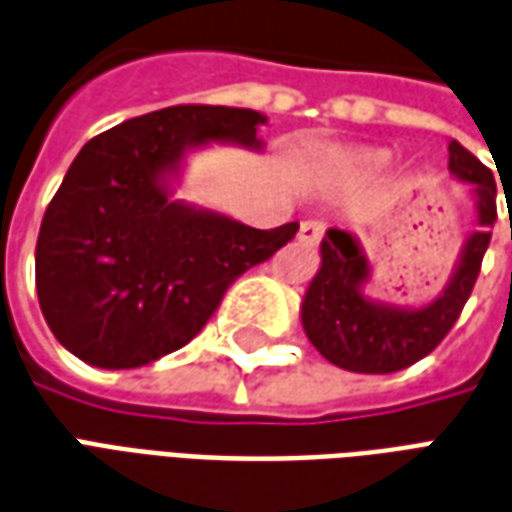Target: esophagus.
Masks as SVG:
<instances>
[{
	"label": "esophagus",
	"mask_w": 512,
	"mask_h": 512,
	"mask_svg": "<svg viewBox=\"0 0 512 512\" xmlns=\"http://www.w3.org/2000/svg\"><path fill=\"white\" fill-rule=\"evenodd\" d=\"M323 233H326V224L318 222V219H310V222H301L299 241L301 244H318Z\"/></svg>",
	"instance_id": "1"
}]
</instances>
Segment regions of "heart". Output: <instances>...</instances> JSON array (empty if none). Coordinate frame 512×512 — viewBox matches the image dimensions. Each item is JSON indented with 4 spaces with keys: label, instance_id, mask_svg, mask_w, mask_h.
Wrapping results in <instances>:
<instances>
[{
    "label": "heart",
    "instance_id": "b5f03b06",
    "mask_svg": "<svg viewBox=\"0 0 512 512\" xmlns=\"http://www.w3.org/2000/svg\"><path fill=\"white\" fill-rule=\"evenodd\" d=\"M345 161L359 169H381L384 164H389V153L376 150V147H356L351 153H345Z\"/></svg>",
    "mask_w": 512,
    "mask_h": 512
}]
</instances>
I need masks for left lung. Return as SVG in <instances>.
Listing matches in <instances>:
<instances>
[{
  "label": "left lung",
  "instance_id": "1",
  "mask_svg": "<svg viewBox=\"0 0 512 512\" xmlns=\"http://www.w3.org/2000/svg\"><path fill=\"white\" fill-rule=\"evenodd\" d=\"M450 172L472 186L474 230L458 257L447 288L425 307H395L370 299V260L354 235L326 230L321 268L301 301V323L323 359L351 373H397L428 356L447 337L472 296L496 222V183L491 169L461 142H450Z\"/></svg>",
  "mask_w": 512,
  "mask_h": 512
}]
</instances>
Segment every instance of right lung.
<instances>
[{
  "label": "right lung",
  "mask_w": 512,
  "mask_h": 512,
  "mask_svg": "<svg viewBox=\"0 0 512 512\" xmlns=\"http://www.w3.org/2000/svg\"><path fill=\"white\" fill-rule=\"evenodd\" d=\"M266 115L167 106L90 139L46 208L35 285L54 337L82 362L128 370L197 337L224 290L288 244L299 222L255 230L172 200L191 150H260Z\"/></svg>",
  "instance_id": "add662e5"
}]
</instances>
